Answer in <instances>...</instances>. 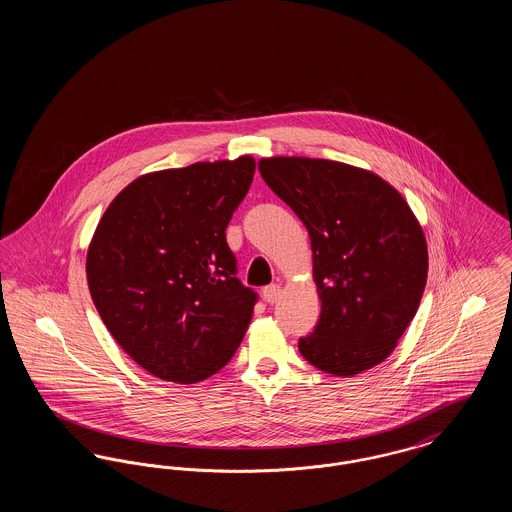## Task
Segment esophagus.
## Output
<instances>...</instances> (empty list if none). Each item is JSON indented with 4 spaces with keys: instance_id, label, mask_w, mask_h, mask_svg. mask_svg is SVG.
I'll use <instances>...</instances> for the list:
<instances>
[{
    "instance_id": "1",
    "label": "esophagus",
    "mask_w": 512,
    "mask_h": 512,
    "mask_svg": "<svg viewBox=\"0 0 512 512\" xmlns=\"http://www.w3.org/2000/svg\"><path fill=\"white\" fill-rule=\"evenodd\" d=\"M280 293H282V288L278 284H270L267 288H263V297L267 303H276Z\"/></svg>"
}]
</instances>
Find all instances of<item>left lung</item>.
<instances>
[{"mask_svg":"<svg viewBox=\"0 0 512 512\" xmlns=\"http://www.w3.org/2000/svg\"><path fill=\"white\" fill-rule=\"evenodd\" d=\"M268 188L305 224L320 318L299 338L318 370L355 376L390 357L428 276L424 232L401 194L374 172L338 161H259Z\"/></svg>","mask_w":512,"mask_h":512,"instance_id":"obj_1","label":"left lung"}]
</instances>
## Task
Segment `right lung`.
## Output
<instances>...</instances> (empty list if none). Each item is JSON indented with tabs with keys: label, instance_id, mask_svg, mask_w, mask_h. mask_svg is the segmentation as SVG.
<instances>
[{
	"label": "right lung",
	"instance_id": "obj_1",
	"mask_svg": "<svg viewBox=\"0 0 512 512\" xmlns=\"http://www.w3.org/2000/svg\"><path fill=\"white\" fill-rule=\"evenodd\" d=\"M253 174L249 155L144 174L99 220L86 257L94 305L161 380L201 382L244 340L259 297L238 280L224 230Z\"/></svg>",
	"mask_w": 512,
	"mask_h": 512
}]
</instances>
